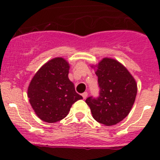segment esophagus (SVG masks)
Returning a JSON list of instances; mask_svg holds the SVG:
<instances>
[{
    "label": "esophagus",
    "instance_id": "1",
    "mask_svg": "<svg viewBox=\"0 0 160 160\" xmlns=\"http://www.w3.org/2000/svg\"><path fill=\"white\" fill-rule=\"evenodd\" d=\"M87 95H88V93L87 92H84L82 94V98H84V99H86V98H87Z\"/></svg>",
    "mask_w": 160,
    "mask_h": 160
}]
</instances>
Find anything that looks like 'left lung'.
<instances>
[{
    "instance_id": "8db88e82",
    "label": "left lung",
    "mask_w": 160,
    "mask_h": 160,
    "mask_svg": "<svg viewBox=\"0 0 160 160\" xmlns=\"http://www.w3.org/2000/svg\"><path fill=\"white\" fill-rule=\"evenodd\" d=\"M95 69L100 87L98 98H87L92 116L105 126H113L123 120L132 108L137 94V83L122 63L111 58H104Z\"/></svg>"
}]
</instances>
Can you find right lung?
I'll return each mask as SVG.
<instances>
[{
  "label": "right lung",
  "instance_id": "obj_1",
  "mask_svg": "<svg viewBox=\"0 0 160 160\" xmlns=\"http://www.w3.org/2000/svg\"><path fill=\"white\" fill-rule=\"evenodd\" d=\"M70 64L63 58L48 61L31 80L28 98L35 114L49 123L66 118L73 103L82 99L68 74Z\"/></svg>",
  "mask_w": 160,
  "mask_h": 160
}]
</instances>
